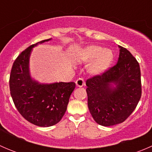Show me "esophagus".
I'll return each instance as SVG.
<instances>
[{
  "mask_svg": "<svg viewBox=\"0 0 152 152\" xmlns=\"http://www.w3.org/2000/svg\"><path fill=\"white\" fill-rule=\"evenodd\" d=\"M76 84L77 87H82L85 85V80H84V79H82V78H79V79H78L76 81Z\"/></svg>",
  "mask_w": 152,
  "mask_h": 152,
  "instance_id": "esophagus-1",
  "label": "esophagus"
}]
</instances>
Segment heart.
<instances>
[{"instance_id": "b5f03b06", "label": "heart", "mask_w": 152, "mask_h": 152, "mask_svg": "<svg viewBox=\"0 0 152 152\" xmlns=\"http://www.w3.org/2000/svg\"><path fill=\"white\" fill-rule=\"evenodd\" d=\"M79 59L85 63L93 62L90 67V72L93 74H99L104 72L110 67L114 56L112 50L102 46L91 45L79 52Z\"/></svg>"}]
</instances>
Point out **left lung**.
Here are the masks:
<instances>
[{
	"label": "left lung",
	"mask_w": 152,
	"mask_h": 152,
	"mask_svg": "<svg viewBox=\"0 0 152 152\" xmlns=\"http://www.w3.org/2000/svg\"><path fill=\"white\" fill-rule=\"evenodd\" d=\"M118 47V63L86 82L90 114L96 123L104 126L124 122L132 113L141 97L138 62L126 48Z\"/></svg>",
	"instance_id": "8db88e82"
}]
</instances>
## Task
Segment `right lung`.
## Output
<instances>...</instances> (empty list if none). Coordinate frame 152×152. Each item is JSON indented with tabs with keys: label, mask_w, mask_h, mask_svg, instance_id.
Returning <instances> with one entry per match:
<instances>
[{
	"label": "right lung",
	"mask_w": 152,
	"mask_h": 152,
	"mask_svg": "<svg viewBox=\"0 0 152 152\" xmlns=\"http://www.w3.org/2000/svg\"><path fill=\"white\" fill-rule=\"evenodd\" d=\"M50 39L37 42L23 50L14 62L10 77V94L20 114L30 123L44 127L60 121L76 87L74 82L44 85L31 78L28 65L32 48Z\"/></svg>",
	"instance_id": "1"
}]
</instances>
